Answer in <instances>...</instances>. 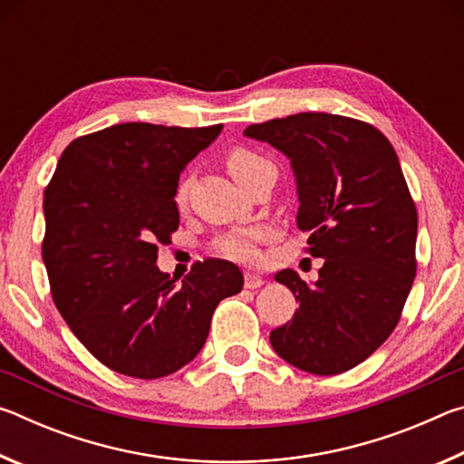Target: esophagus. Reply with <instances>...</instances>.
I'll return each mask as SVG.
<instances>
[{"label": "esophagus", "mask_w": 464, "mask_h": 464, "mask_svg": "<svg viewBox=\"0 0 464 464\" xmlns=\"http://www.w3.org/2000/svg\"><path fill=\"white\" fill-rule=\"evenodd\" d=\"M264 285V280H262V276H257V274H254V272H246V276H243V286L246 288H260Z\"/></svg>", "instance_id": "obj_1"}]
</instances>
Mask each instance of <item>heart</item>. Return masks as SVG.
<instances>
[{
    "label": "heart",
    "mask_w": 464,
    "mask_h": 464,
    "mask_svg": "<svg viewBox=\"0 0 464 464\" xmlns=\"http://www.w3.org/2000/svg\"><path fill=\"white\" fill-rule=\"evenodd\" d=\"M225 166L229 169V174L235 178V182H239L246 188L251 179L257 174H262L264 169L274 168L270 160H266L262 153L254 151L247 147H235L225 157ZM188 196V178L179 179L176 188V204L184 207ZM266 235L264 227H241V229H233L229 233H223L221 237H217L213 243V249L218 256L227 257V260L235 262H254L257 257V241Z\"/></svg>",
    "instance_id": "obj_1"
}]
</instances>
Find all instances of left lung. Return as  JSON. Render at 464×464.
<instances>
[{"mask_svg": "<svg viewBox=\"0 0 464 464\" xmlns=\"http://www.w3.org/2000/svg\"><path fill=\"white\" fill-rule=\"evenodd\" d=\"M243 132L290 160L296 225L311 231L307 254L325 260L313 286L295 270L274 276L293 290L298 311L272 329V348L304 372L350 371L397 327L418 270V210L395 149L372 124L327 112Z\"/></svg>", "mask_w": 464, "mask_h": 464, "instance_id": "8db88e82", "label": "left lung"}]
</instances>
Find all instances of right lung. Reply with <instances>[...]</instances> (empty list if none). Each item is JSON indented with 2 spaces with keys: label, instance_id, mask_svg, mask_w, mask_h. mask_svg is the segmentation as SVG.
Returning <instances> with one entry per match:
<instances>
[{
  "label": "right lung",
  "instance_id": "obj_1",
  "mask_svg": "<svg viewBox=\"0 0 464 464\" xmlns=\"http://www.w3.org/2000/svg\"><path fill=\"white\" fill-rule=\"evenodd\" d=\"M221 130L114 124L72 140L46 186L53 301L110 371L147 381L179 371L202 350L217 304L243 288L237 266L215 257L182 285L155 266L179 225V174Z\"/></svg>",
  "mask_w": 464,
  "mask_h": 464
}]
</instances>
